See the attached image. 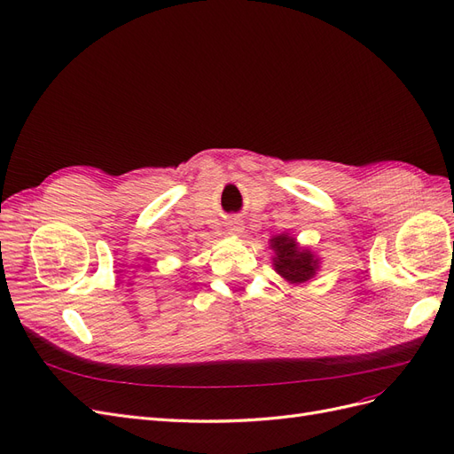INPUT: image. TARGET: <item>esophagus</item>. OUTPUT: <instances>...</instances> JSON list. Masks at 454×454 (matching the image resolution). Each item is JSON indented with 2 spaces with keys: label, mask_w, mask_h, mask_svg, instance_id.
<instances>
[{
  "label": "esophagus",
  "mask_w": 454,
  "mask_h": 454,
  "mask_svg": "<svg viewBox=\"0 0 454 454\" xmlns=\"http://www.w3.org/2000/svg\"><path fill=\"white\" fill-rule=\"evenodd\" d=\"M227 227H229V232L231 235H240V232L244 231V225L239 217H231L227 222Z\"/></svg>",
  "instance_id": "obj_1"
}]
</instances>
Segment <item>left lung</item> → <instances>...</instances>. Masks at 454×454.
I'll return each instance as SVG.
<instances>
[{
  "instance_id": "8db88e82",
  "label": "left lung",
  "mask_w": 454,
  "mask_h": 454,
  "mask_svg": "<svg viewBox=\"0 0 454 454\" xmlns=\"http://www.w3.org/2000/svg\"><path fill=\"white\" fill-rule=\"evenodd\" d=\"M270 248L277 254L274 257V267L282 278L292 284L307 282L314 277L318 269V259L309 250H299L292 237L278 235L270 240Z\"/></svg>"
}]
</instances>
